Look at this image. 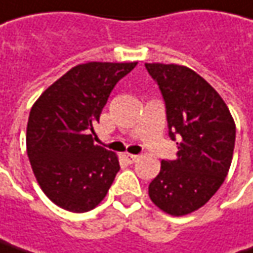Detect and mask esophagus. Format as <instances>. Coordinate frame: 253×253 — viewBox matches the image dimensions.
I'll list each match as a JSON object with an SVG mask.
<instances>
[{
    "instance_id": "esophagus-1",
    "label": "esophagus",
    "mask_w": 253,
    "mask_h": 253,
    "mask_svg": "<svg viewBox=\"0 0 253 253\" xmlns=\"http://www.w3.org/2000/svg\"><path fill=\"white\" fill-rule=\"evenodd\" d=\"M123 158L126 159L128 164H134V162L139 159V156H137V155H131V153H125V155H123Z\"/></svg>"
}]
</instances>
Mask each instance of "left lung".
<instances>
[{
	"label": "left lung",
	"instance_id": "8db88e82",
	"mask_svg": "<svg viewBox=\"0 0 253 253\" xmlns=\"http://www.w3.org/2000/svg\"><path fill=\"white\" fill-rule=\"evenodd\" d=\"M167 107L169 136L176 156L162 161L149 184L156 207L171 216H185L203 207L229 172L236 126L218 92L182 65L145 63Z\"/></svg>",
	"mask_w": 253,
	"mask_h": 253
}]
</instances>
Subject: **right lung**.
Here are the masks:
<instances>
[{"label":"right lung","mask_w":253,"mask_h":253,"mask_svg":"<svg viewBox=\"0 0 253 253\" xmlns=\"http://www.w3.org/2000/svg\"><path fill=\"white\" fill-rule=\"evenodd\" d=\"M137 62H88L69 69L33 104L26 145L36 179L56 206L95 209L108 193L119 158L94 145V125L116 84Z\"/></svg>","instance_id":"right-lung-1"}]
</instances>
